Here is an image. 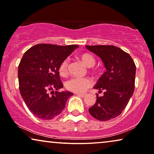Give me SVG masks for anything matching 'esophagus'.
I'll return each mask as SVG.
<instances>
[{
    "instance_id": "obj_1",
    "label": "esophagus",
    "mask_w": 154,
    "mask_h": 154,
    "mask_svg": "<svg viewBox=\"0 0 154 154\" xmlns=\"http://www.w3.org/2000/svg\"><path fill=\"white\" fill-rule=\"evenodd\" d=\"M75 94H76V95H78V96H80V97H85L86 94H80V93H75Z\"/></svg>"
}]
</instances>
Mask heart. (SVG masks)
Listing matches in <instances>:
<instances>
[{
    "label": "heart",
    "mask_w": 154,
    "mask_h": 154,
    "mask_svg": "<svg viewBox=\"0 0 154 154\" xmlns=\"http://www.w3.org/2000/svg\"><path fill=\"white\" fill-rule=\"evenodd\" d=\"M80 60L87 67H92L95 64V59L89 53H83L79 55ZM68 60H64L59 66V73L62 76H65L68 73ZM92 85V81L85 78H73L66 82V87L69 90L83 93L85 92L88 88Z\"/></svg>",
    "instance_id": "heart-1"
}]
</instances>
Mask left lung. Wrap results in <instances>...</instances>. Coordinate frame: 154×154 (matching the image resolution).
Segmentation results:
<instances>
[{"label": "left lung", "mask_w": 154, "mask_h": 154, "mask_svg": "<svg viewBox=\"0 0 154 154\" xmlns=\"http://www.w3.org/2000/svg\"><path fill=\"white\" fill-rule=\"evenodd\" d=\"M85 48L102 60L106 71L94 86L95 104L89 108L94 119L106 121L122 113L132 97L134 90L136 66L131 57L121 48L113 45H86Z\"/></svg>", "instance_id": "1"}]
</instances>
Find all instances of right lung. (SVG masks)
<instances>
[{"mask_svg":"<svg viewBox=\"0 0 154 154\" xmlns=\"http://www.w3.org/2000/svg\"><path fill=\"white\" fill-rule=\"evenodd\" d=\"M78 47L38 44L25 52L18 66L19 86L25 104L35 117L54 119L73 95L69 91H57L63 88L58 69Z\"/></svg>","mask_w":154,"mask_h":154,"instance_id":"1","label":"right lung"}]
</instances>
